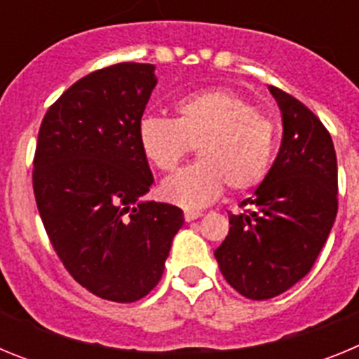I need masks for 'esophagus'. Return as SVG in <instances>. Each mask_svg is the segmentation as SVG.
<instances>
[{
	"instance_id": "34e87169",
	"label": "esophagus",
	"mask_w": 359,
	"mask_h": 359,
	"mask_svg": "<svg viewBox=\"0 0 359 359\" xmlns=\"http://www.w3.org/2000/svg\"><path fill=\"white\" fill-rule=\"evenodd\" d=\"M201 215V212H185V221L190 223V221H196V219H199Z\"/></svg>"
}]
</instances>
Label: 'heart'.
Segmentation results:
<instances>
[{"instance_id": "obj_1", "label": "heart", "mask_w": 359, "mask_h": 359, "mask_svg": "<svg viewBox=\"0 0 359 359\" xmlns=\"http://www.w3.org/2000/svg\"><path fill=\"white\" fill-rule=\"evenodd\" d=\"M176 118L145 116L138 128L144 156L156 169L172 170L192 147L199 163L161 183V196L183 208H201L223 192H244L268 176L277 147V129L253 104L224 90L182 98Z\"/></svg>"}]
</instances>
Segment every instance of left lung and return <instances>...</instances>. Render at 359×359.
Returning a JSON list of instances; mask_svg holds the SVG:
<instances>
[{"label":"left lung","mask_w":359,"mask_h":359,"mask_svg":"<svg viewBox=\"0 0 359 359\" xmlns=\"http://www.w3.org/2000/svg\"><path fill=\"white\" fill-rule=\"evenodd\" d=\"M280 107L282 144L264 182L230 214L214 252L226 282L243 297L268 300L306 277L338 212V165L331 135L297 98L269 86Z\"/></svg>","instance_id":"left-lung-1"}]
</instances>
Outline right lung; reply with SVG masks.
<instances>
[{"mask_svg":"<svg viewBox=\"0 0 359 359\" xmlns=\"http://www.w3.org/2000/svg\"><path fill=\"white\" fill-rule=\"evenodd\" d=\"M154 66L120 62L86 75L46 111L34 194L57 255L75 280L111 302H136L160 282L182 208L142 201L154 177L138 128Z\"/></svg>","mask_w":359,"mask_h":359,"instance_id":"obj_1","label":"right lung"}]
</instances>
